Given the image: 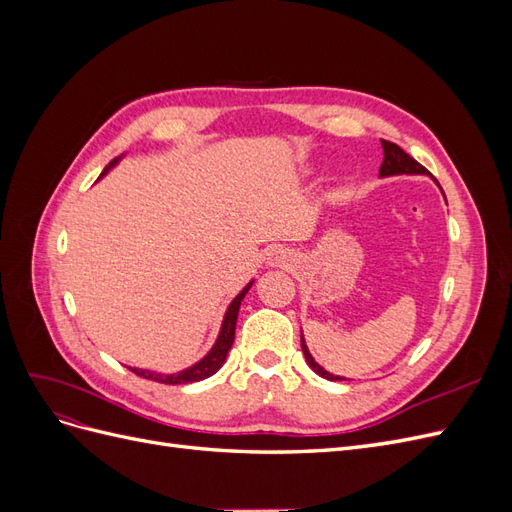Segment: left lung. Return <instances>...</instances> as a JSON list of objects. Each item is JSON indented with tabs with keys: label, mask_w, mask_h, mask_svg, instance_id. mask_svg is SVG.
Here are the masks:
<instances>
[{
	"label": "left lung",
	"mask_w": 512,
	"mask_h": 512,
	"mask_svg": "<svg viewBox=\"0 0 512 512\" xmlns=\"http://www.w3.org/2000/svg\"><path fill=\"white\" fill-rule=\"evenodd\" d=\"M382 149H384V160H382V166H380V177H389V175H429V170L423 164H418L414 158H410L408 153L401 149L399 145H395L391 141H382ZM301 348H303V354H305L309 367H312L318 376L327 378V380H346V378L329 374L327 369H322L314 361V356L309 354V350L303 342V335H301Z\"/></svg>",
	"instance_id": "obj_1"
}]
</instances>
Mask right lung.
Returning <instances> with one entry per match:
<instances>
[{
	"mask_svg": "<svg viewBox=\"0 0 512 512\" xmlns=\"http://www.w3.org/2000/svg\"><path fill=\"white\" fill-rule=\"evenodd\" d=\"M115 162H117V160H113L111 164H108L106 170L111 168V166H115ZM106 170H104V173H106ZM104 173H102V175H104ZM252 284H254V282L247 284V286L237 294L235 301H232V303L228 305V312H226V316H224L222 331H220L218 342H215V346L211 348V352L205 356L203 361H198V363L192 365L190 369H183V371H179V374H170V376H162V374H156V371H149V369H132V367H130V371H134L136 376L153 380V382H162V384H188V382H198V380H205V378L213 376L215 371H218V369L224 365L226 354H228L232 342H235V329H237L239 307H241V301H243V297L247 294V290L252 288Z\"/></svg>",
	"mask_w": 512,
	"mask_h": 512,
	"instance_id": "right-lung-1",
	"label": "right lung"
}]
</instances>
